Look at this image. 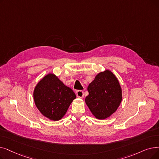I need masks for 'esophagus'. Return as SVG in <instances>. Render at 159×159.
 <instances>
[{
  "instance_id": "esophagus-1",
  "label": "esophagus",
  "mask_w": 159,
  "mask_h": 159,
  "mask_svg": "<svg viewBox=\"0 0 159 159\" xmlns=\"http://www.w3.org/2000/svg\"><path fill=\"white\" fill-rule=\"evenodd\" d=\"M76 95H77L78 98H82L84 97V92L82 90H78V91H77V92H76Z\"/></svg>"
}]
</instances>
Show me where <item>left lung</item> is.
Instances as JSON below:
<instances>
[{"label": "left lung", "mask_w": 159, "mask_h": 159, "mask_svg": "<svg viewBox=\"0 0 159 159\" xmlns=\"http://www.w3.org/2000/svg\"><path fill=\"white\" fill-rule=\"evenodd\" d=\"M89 95L85 102L97 119L104 120L114 114L122 100V91L118 79L112 71L105 70L96 75L88 86Z\"/></svg>", "instance_id": "obj_1"}]
</instances>
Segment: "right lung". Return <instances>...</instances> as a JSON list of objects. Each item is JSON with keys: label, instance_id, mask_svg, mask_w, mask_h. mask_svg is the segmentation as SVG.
Instances as JSON below:
<instances>
[{"label": "right lung", "instance_id": "obj_1", "mask_svg": "<svg viewBox=\"0 0 159 159\" xmlns=\"http://www.w3.org/2000/svg\"><path fill=\"white\" fill-rule=\"evenodd\" d=\"M34 100L39 111L51 120L63 118L76 95L56 75L49 73L41 79L34 90Z\"/></svg>", "mask_w": 159, "mask_h": 159}]
</instances>
